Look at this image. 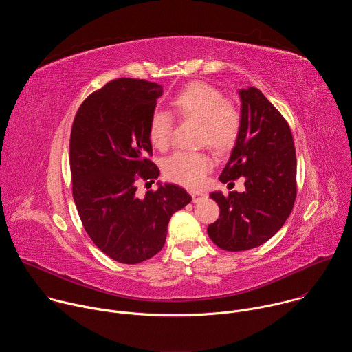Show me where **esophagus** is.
Returning <instances> with one entry per match:
<instances>
[{"label":"esophagus","mask_w":352,"mask_h":352,"mask_svg":"<svg viewBox=\"0 0 352 352\" xmlns=\"http://www.w3.org/2000/svg\"><path fill=\"white\" fill-rule=\"evenodd\" d=\"M190 195H192V202L193 204H197V202H200V200L206 197L205 192H199V190H193V192H190Z\"/></svg>","instance_id":"34e87169"}]
</instances>
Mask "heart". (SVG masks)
Wrapping results in <instances>:
<instances>
[{
	"instance_id": "1",
	"label": "heart",
	"mask_w": 352,
	"mask_h": 352,
	"mask_svg": "<svg viewBox=\"0 0 352 352\" xmlns=\"http://www.w3.org/2000/svg\"><path fill=\"white\" fill-rule=\"evenodd\" d=\"M171 104L184 120H196L199 143L223 152L238 139L242 126V110L216 86L206 82H192L182 87L171 100ZM173 133V116L167 110H156L148 120L147 135L152 144L160 150L170 146ZM213 159L206 152H185L171 155L163 166L164 175L186 188L204 184L213 168Z\"/></svg>"
}]
</instances>
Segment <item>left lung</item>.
<instances>
[{"label": "left lung", "mask_w": 352, "mask_h": 352, "mask_svg": "<svg viewBox=\"0 0 352 352\" xmlns=\"http://www.w3.org/2000/svg\"><path fill=\"white\" fill-rule=\"evenodd\" d=\"M239 97L242 126L220 181L243 177L245 192L210 193L220 217L208 227L210 239L228 252L270 239L284 226L296 197V156L288 122L259 89H241Z\"/></svg>", "instance_id": "obj_1"}]
</instances>
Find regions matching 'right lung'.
<instances>
[{
	"label": "right lung",
	"instance_id": "1",
	"mask_svg": "<svg viewBox=\"0 0 352 352\" xmlns=\"http://www.w3.org/2000/svg\"><path fill=\"white\" fill-rule=\"evenodd\" d=\"M163 87L120 78L89 94L71 129L72 195L82 224L94 245L111 259L136 265L163 249L171 216L190 195L164 184L136 195V182L153 184L157 166L148 140V120Z\"/></svg>",
	"mask_w": 352,
	"mask_h": 352
}]
</instances>
